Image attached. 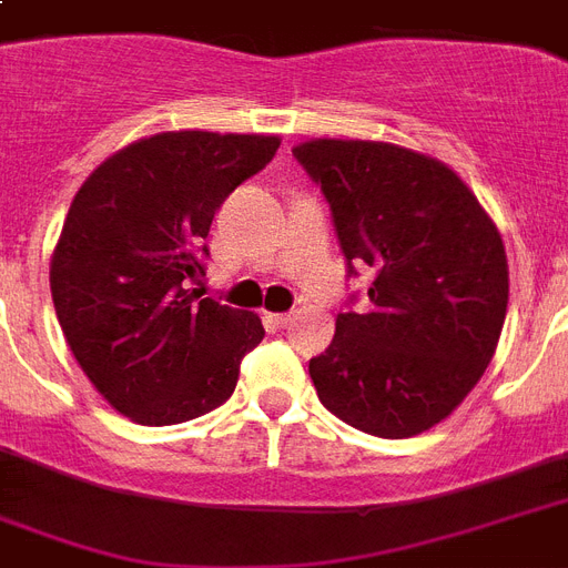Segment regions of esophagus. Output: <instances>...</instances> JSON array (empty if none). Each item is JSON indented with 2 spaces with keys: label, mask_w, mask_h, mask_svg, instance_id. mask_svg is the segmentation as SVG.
Returning a JSON list of instances; mask_svg holds the SVG:
<instances>
[{
  "label": "esophagus",
  "mask_w": 568,
  "mask_h": 568,
  "mask_svg": "<svg viewBox=\"0 0 568 568\" xmlns=\"http://www.w3.org/2000/svg\"><path fill=\"white\" fill-rule=\"evenodd\" d=\"M265 318L271 321L274 327H288L294 321V312H276V315H265Z\"/></svg>",
  "instance_id": "34e87169"
}]
</instances>
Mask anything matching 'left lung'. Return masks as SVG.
I'll use <instances>...</instances> for the list:
<instances>
[{"mask_svg": "<svg viewBox=\"0 0 568 568\" xmlns=\"http://www.w3.org/2000/svg\"><path fill=\"white\" fill-rule=\"evenodd\" d=\"M294 159L329 203L347 276L372 274L310 359L321 404L356 430L406 439L448 418L501 338L504 241L457 173L379 141H306Z\"/></svg>", "mask_w": 568, "mask_h": 568, "instance_id": "8db88e82", "label": "left lung"}]
</instances>
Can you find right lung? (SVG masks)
Returning <instances> with one entry per match:
<instances>
[{"label": "right lung", "mask_w": 568, "mask_h": 568, "mask_svg": "<svg viewBox=\"0 0 568 568\" xmlns=\"http://www.w3.org/2000/svg\"><path fill=\"white\" fill-rule=\"evenodd\" d=\"M274 135L162 132L88 176L49 267L58 324L97 392L138 424L191 422L230 400L265 338L253 312L203 297L205 235Z\"/></svg>", "instance_id": "add662e5"}]
</instances>
